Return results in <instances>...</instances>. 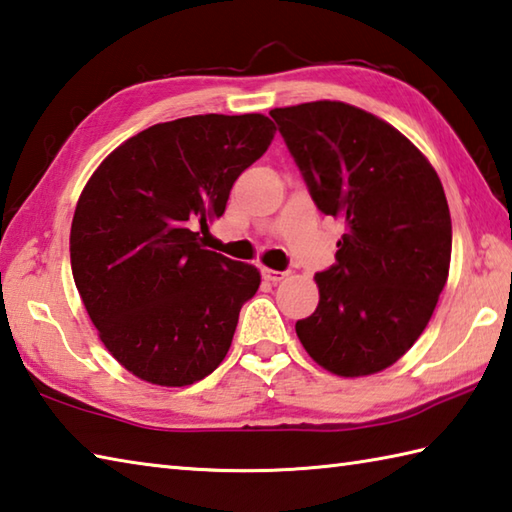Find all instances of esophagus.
<instances>
[{"mask_svg": "<svg viewBox=\"0 0 512 512\" xmlns=\"http://www.w3.org/2000/svg\"><path fill=\"white\" fill-rule=\"evenodd\" d=\"M262 277L270 284H277V282H282L286 273H282V270H273V268H262Z\"/></svg>", "mask_w": 512, "mask_h": 512, "instance_id": "34e87169", "label": "esophagus"}]
</instances>
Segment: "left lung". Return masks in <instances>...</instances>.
<instances>
[{"label": "left lung", "mask_w": 512, "mask_h": 512, "mask_svg": "<svg viewBox=\"0 0 512 512\" xmlns=\"http://www.w3.org/2000/svg\"><path fill=\"white\" fill-rule=\"evenodd\" d=\"M310 197L342 219L319 304L295 324L306 353L342 377L373 375L413 346L448 279L453 226L428 159L382 119L344 102L270 110Z\"/></svg>", "instance_id": "8db88e82"}]
</instances>
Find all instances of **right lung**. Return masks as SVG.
<instances>
[{"label": "right lung", "mask_w": 512, "mask_h": 512, "mask_svg": "<svg viewBox=\"0 0 512 512\" xmlns=\"http://www.w3.org/2000/svg\"><path fill=\"white\" fill-rule=\"evenodd\" d=\"M273 133L257 113L182 117L130 137L88 179L70 226L75 286L108 353L144 382L195 384L226 357L262 277L206 250L195 226L224 215Z\"/></svg>", "instance_id": "right-lung-1"}]
</instances>
